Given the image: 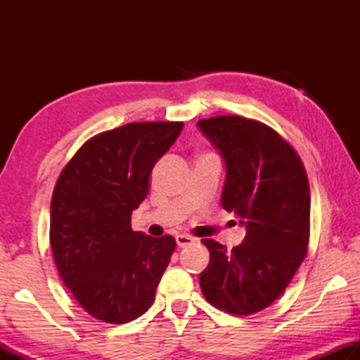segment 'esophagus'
Masks as SVG:
<instances>
[{
	"mask_svg": "<svg viewBox=\"0 0 360 360\" xmlns=\"http://www.w3.org/2000/svg\"><path fill=\"white\" fill-rule=\"evenodd\" d=\"M176 243H178L179 248H186V246L193 245L195 238H192V236H188V235H178L176 236Z\"/></svg>",
	"mask_w": 360,
	"mask_h": 360,
	"instance_id": "esophagus-1",
	"label": "esophagus"
}]
</instances>
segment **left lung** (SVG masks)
Returning a JSON list of instances; mask_svg holds the SVG:
<instances>
[{
	"instance_id": "1",
	"label": "left lung",
	"mask_w": 360,
	"mask_h": 360,
	"mask_svg": "<svg viewBox=\"0 0 360 360\" xmlns=\"http://www.w3.org/2000/svg\"><path fill=\"white\" fill-rule=\"evenodd\" d=\"M224 155L222 206L246 224L231 251L205 238L210 265L200 275L206 300L221 311L249 316L276 300L308 251L309 184L297 150L271 127L243 115L198 120Z\"/></svg>"
}]
</instances>
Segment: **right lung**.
<instances>
[{
	"label": "right lung",
	"mask_w": 360,
	"mask_h": 360,
	"mask_svg": "<svg viewBox=\"0 0 360 360\" xmlns=\"http://www.w3.org/2000/svg\"><path fill=\"white\" fill-rule=\"evenodd\" d=\"M184 122H133L87 139L60 173L51 203V248L60 278L95 319L125 324L150 308L174 252L131 230L155 162Z\"/></svg>",
	"instance_id": "add662e5"
}]
</instances>
